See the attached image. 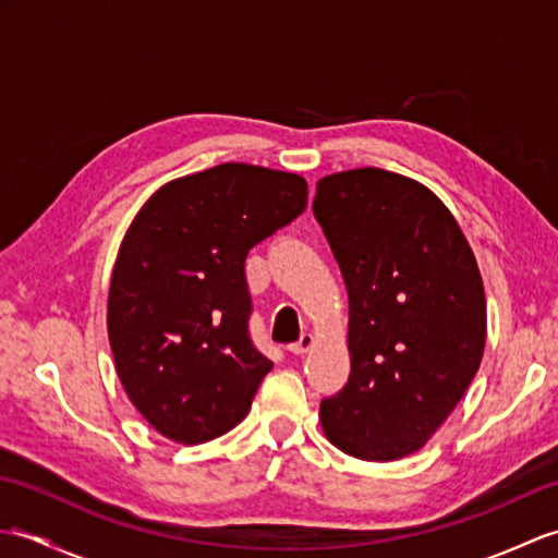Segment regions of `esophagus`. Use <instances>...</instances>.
I'll list each match as a JSON object with an SVG mask.
<instances>
[{"instance_id":"esophagus-1","label":"esophagus","mask_w":558,"mask_h":558,"mask_svg":"<svg viewBox=\"0 0 558 558\" xmlns=\"http://www.w3.org/2000/svg\"><path fill=\"white\" fill-rule=\"evenodd\" d=\"M314 342H316V338H314L312 333H302V338H300L298 342H292V345H290V352H292V354L310 352V350L314 348Z\"/></svg>"}]
</instances>
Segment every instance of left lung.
<instances>
[{"label": "left lung", "mask_w": 558, "mask_h": 558, "mask_svg": "<svg viewBox=\"0 0 558 558\" xmlns=\"http://www.w3.org/2000/svg\"><path fill=\"white\" fill-rule=\"evenodd\" d=\"M312 208L350 300L352 372L322 400L326 438L362 460L405 458L480 369L487 300L477 258L444 201L396 172L328 174Z\"/></svg>", "instance_id": "1"}]
</instances>
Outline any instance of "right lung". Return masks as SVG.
I'll list each match as a JSON object with an SVG mask.
<instances>
[{
	"label": "right lung",
	"mask_w": 558,
	"mask_h": 558,
	"mask_svg": "<svg viewBox=\"0 0 558 558\" xmlns=\"http://www.w3.org/2000/svg\"><path fill=\"white\" fill-rule=\"evenodd\" d=\"M294 172L225 162L153 194L122 240L108 294L117 376L162 436L194 446L240 424L272 369L248 338V248L306 208Z\"/></svg>",
	"instance_id": "1"
}]
</instances>
